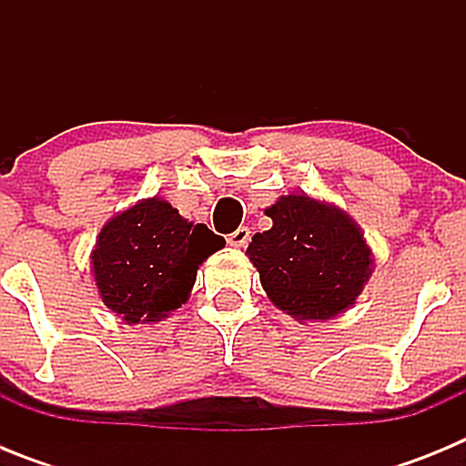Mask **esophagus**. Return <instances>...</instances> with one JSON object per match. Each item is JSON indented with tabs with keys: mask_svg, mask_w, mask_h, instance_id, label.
Returning <instances> with one entry per match:
<instances>
[{
	"mask_svg": "<svg viewBox=\"0 0 466 466\" xmlns=\"http://www.w3.org/2000/svg\"><path fill=\"white\" fill-rule=\"evenodd\" d=\"M249 233H252V230L247 228V226H240V228L233 230V233L228 236V245L230 247H247V242H249V238H252Z\"/></svg>",
	"mask_w": 466,
	"mask_h": 466,
	"instance_id": "obj_1",
	"label": "esophagus"
}]
</instances>
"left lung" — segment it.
I'll return each instance as SVG.
<instances>
[{
	"instance_id": "1",
	"label": "left lung",
	"mask_w": 466,
	"mask_h": 466,
	"mask_svg": "<svg viewBox=\"0 0 466 466\" xmlns=\"http://www.w3.org/2000/svg\"><path fill=\"white\" fill-rule=\"evenodd\" d=\"M273 228L247 254L275 306L296 319H329L355 303L371 275L361 230L340 209L308 196H284L266 209Z\"/></svg>"
}]
</instances>
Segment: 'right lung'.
<instances>
[{"instance_id": "add662e5", "label": "right lung", "mask_w": 466, "mask_h": 466, "mask_svg": "<svg viewBox=\"0 0 466 466\" xmlns=\"http://www.w3.org/2000/svg\"><path fill=\"white\" fill-rule=\"evenodd\" d=\"M226 245L205 224H188L166 200L149 198L100 230L95 284L127 324L156 322L187 300L198 266Z\"/></svg>"}]
</instances>
